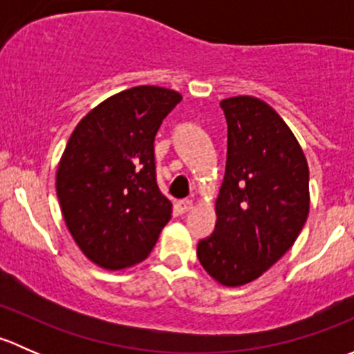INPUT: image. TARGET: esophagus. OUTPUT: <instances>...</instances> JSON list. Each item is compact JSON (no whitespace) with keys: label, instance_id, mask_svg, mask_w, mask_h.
Returning a JSON list of instances; mask_svg holds the SVG:
<instances>
[{"label":"esophagus","instance_id":"1","mask_svg":"<svg viewBox=\"0 0 354 354\" xmlns=\"http://www.w3.org/2000/svg\"><path fill=\"white\" fill-rule=\"evenodd\" d=\"M192 207H194V202H192V200H188V198L180 200V202H178V209H180V212H188Z\"/></svg>","mask_w":354,"mask_h":354}]
</instances>
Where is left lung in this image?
Returning a JSON list of instances; mask_svg holds the SVG:
<instances>
[{"mask_svg":"<svg viewBox=\"0 0 354 354\" xmlns=\"http://www.w3.org/2000/svg\"><path fill=\"white\" fill-rule=\"evenodd\" d=\"M227 121L226 174L216 230L197 246L212 279L227 288L259 279L291 248L310 210L308 162L283 118L262 99L221 101Z\"/></svg>","mask_w":354,"mask_h":354,"instance_id":"1","label":"left lung"}]
</instances>
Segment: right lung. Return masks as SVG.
<instances>
[{
  "label": "right lung",
  "mask_w": 354,
  "mask_h": 354,
  "mask_svg": "<svg viewBox=\"0 0 354 354\" xmlns=\"http://www.w3.org/2000/svg\"><path fill=\"white\" fill-rule=\"evenodd\" d=\"M180 101L171 88H127L88 111L68 140L56 194L75 243L102 269L147 259L169 223L173 203L157 187L154 138Z\"/></svg>",
  "instance_id": "1"
}]
</instances>
